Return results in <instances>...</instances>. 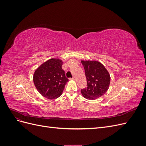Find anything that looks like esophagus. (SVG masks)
<instances>
[{
    "label": "esophagus",
    "instance_id": "1",
    "mask_svg": "<svg viewBox=\"0 0 146 146\" xmlns=\"http://www.w3.org/2000/svg\"><path fill=\"white\" fill-rule=\"evenodd\" d=\"M69 80H75V78H74V77H73V78H70Z\"/></svg>",
    "mask_w": 146,
    "mask_h": 146
}]
</instances>
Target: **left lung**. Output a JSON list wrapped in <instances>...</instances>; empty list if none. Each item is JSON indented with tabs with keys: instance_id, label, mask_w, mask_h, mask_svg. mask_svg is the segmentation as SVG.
I'll list each match as a JSON object with an SVG mask.
<instances>
[{
	"instance_id": "left-lung-1",
	"label": "left lung",
	"mask_w": 146,
	"mask_h": 146,
	"mask_svg": "<svg viewBox=\"0 0 146 146\" xmlns=\"http://www.w3.org/2000/svg\"><path fill=\"white\" fill-rule=\"evenodd\" d=\"M87 87L81 90L82 94L88 100H95L102 96L108 90L110 76L105 66L97 61H83Z\"/></svg>"
}]
</instances>
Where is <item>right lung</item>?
Listing matches in <instances>:
<instances>
[{
    "instance_id": "add662e5",
    "label": "right lung",
    "mask_w": 146,
    "mask_h": 146,
    "mask_svg": "<svg viewBox=\"0 0 146 146\" xmlns=\"http://www.w3.org/2000/svg\"><path fill=\"white\" fill-rule=\"evenodd\" d=\"M63 61L51 58L38 67L33 75V82L37 90L48 99H55L62 94L69 80L62 69Z\"/></svg>"
}]
</instances>
